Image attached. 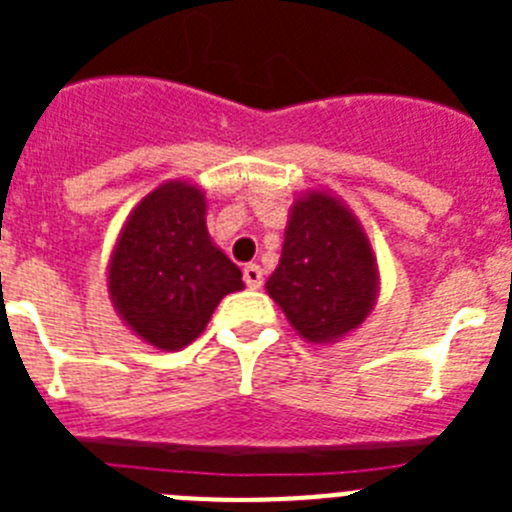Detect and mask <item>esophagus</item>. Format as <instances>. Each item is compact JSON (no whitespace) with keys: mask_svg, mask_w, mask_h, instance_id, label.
Wrapping results in <instances>:
<instances>
[{"mask_svg":"<svg viewBox=\"0 0 512 512\" xmlns=\"http://www.w3.org/2000/svg\"><path fill=\"white\" fill-rule=\"evenodd\" d=\"M243 282H246L248 289H259L261 284H264V271H261V266L248 264L246 269H243Z\"/></svg>","mask_w":512,"mask_h":512,"instance_id":"34e87169","label":"esophagus"}]
</instances>
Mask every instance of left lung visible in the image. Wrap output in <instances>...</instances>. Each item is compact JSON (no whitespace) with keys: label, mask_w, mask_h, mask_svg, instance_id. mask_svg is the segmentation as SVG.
<instances>
[{"label":"left lung","mask_w":512,"mask_h":512,"mask_svg":"<svg viewBox=\"0 0 512 512\" xmlns=\"http://www.w3.org/2000/svg\"><path fill=\"white\" fill-rule=\"evenodd\" d=\"M266 292L307 343L341 341L369 318L379 297L377 256L336 194L310 189L292 202Z\"/></svg>","instance_id":"obj_1"}]
</instances>
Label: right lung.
Wrapping results in <instances>:
<instances>
[{"mask_svg": "<svg viewBox=\"0 0 512 512\" xmlns=\"http://www.w3.org/2000/svg\"><path fill=\"white\" fill-rule=\"evenodd\" d=\"M241 269L207 233V197L184 179L158 184L122 225L107 264V292L122 323L161 351L189 346Z\"/></svg>", "mask_w": 512, "mask_h": 512, "instance_id": "1", "label": "right lung"}]
</instances>
